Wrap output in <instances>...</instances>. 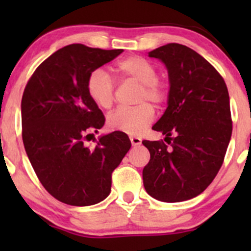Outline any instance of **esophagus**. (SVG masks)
I'll return each instance as SVG.
<instances>
[{"label": "esophagus", "instance_id": "34e87169", "mask_svg": "<svg viewBox=\"0 0 251 251\" xmlns=\"http://www.w3.org/2000/svg\"><path fill=\"white\" fill-rule=\"evenodd\" d=\"M129 140H131V144L132 146H138L142 144V139L138 137H129Z\"/></svg>", "mask_w": 251, "mask_h": 251}]
</instances>
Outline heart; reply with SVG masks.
Returning a JSON list of instances; mask_svg holds the SVG:
<instances>
[{
	"instance_id": "heart-1",
	"label": "heart",
	"mask_w": 251,
	"mask_h": 251,
	"mask_svg": "<svg viewBox=\"0 0 251 251\" xmlns=\"http://www.w3.org/2000/svg\"><path fill=\"white\" fill-rule=\"evenodd\" d=\"M120 75L142 83L138 101H150L153 105H162L168 98V88L157 75L155 66L145 57L132 55L118 62ZM87 92L91 99L99 107L107 109L113 105L116 94V82L107 71L97 68L89 73ZM154 111L149 103L135 107H119L107 117L108 127L113 131L137 135L153 122Z\"/></svg>"
}]
</instances>
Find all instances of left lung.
I'll list each match as a JSON object with an SVG mask.
<instances>
[{
  "instance_id": "8db88e82",
  "label": "left lung",
  "mask_w": 251,
  "mask_h": 251,
  "mask_svg": "<svg viewBox=\"0 0 251 251\" xmlns=\"http://www.w3.org/2000/svg\"><path fill=\"white\" fill-rule=\"evenodd\" d=\"M168 68V108L152 129L163 140H143L150 162L144 188L158 201L176 203L201 195L220 171L232 132L229 93L211 63L191 48L168 43L149 53Z\"/></svg>"
}]
</instances>
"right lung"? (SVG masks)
<instances>
[{
	"instance_id": "add662e5",
	"label": "right lung",
	"mask_w": 251,
	"mask_h": 251,
	"mask_svg": "<svg viewBox=\"0 0 251 251\" xmlns=\"http://www.w3.org/2000/svg\"><path fill=\"white\" fill-rule=\"evenodd\" d=\"M123 50H105L81 43L56 50L36 68L21 101L22 139L43 188L68 205L87 206L111 192L112 172L131 148L120 131L101 135L96 148L85 145L105 124L87 92L89 73Z\"/></svg>"
}]
</instances>
